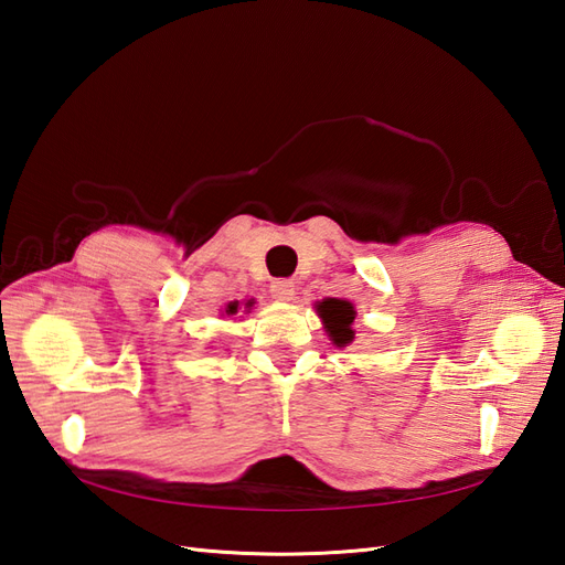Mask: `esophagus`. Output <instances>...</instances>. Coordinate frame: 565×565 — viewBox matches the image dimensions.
Segmentation results:
<instances>
[{"instance_id":"esophagus-1","label":"esophagus","mask_w":565,"mask_h":565,"mask_svg":"<svg viewBox=\"0 0 565 565\" xmlns=\"http://www.w3.org/2000/svg\"><path fill=\"white\" fill-rule=\"evenodd\" d=\"M270 297L276 301H292L295 299V282L292 280H273Z\"/></svg>"}]
</instances>
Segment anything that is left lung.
Listing matches in <instances>:
<instances>
[{
    "label": "left lung",
    "instance_id": "1",
    "mask_svg": "<svg viewBox=\"0 0 565 565\" xmlns=\"http://www.w3.org/2000/svg\"><path fill=\"white\" fill-rule=\"evenodd\" d=\"M318 316L322 318L324 330H328L330 339L334 341L337 347H347L353 341V318H355V309L353 303L344 301V299H324L318 303Z\"/></svg>",
    "mask_w": 565,
    "mask_h": 565
}]
</instances>
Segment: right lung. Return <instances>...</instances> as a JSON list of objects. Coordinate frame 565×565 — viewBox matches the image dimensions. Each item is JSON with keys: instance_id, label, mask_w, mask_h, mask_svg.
<instances>
[{"instance_id": "obj_1", "label": "right lung", "mask_w": 565, "mask_h": 565, "mask_svg": "<svg viewBox=\"0 0 565 565\" xmlns=\"http://www.w3.org/2000/svg\"><path fill=\"white\" fill-rule=\"evenodd\" d=\"M252 306H254V299H247V301H245V311H249ZM237 309H241V301H231V303L226 306V316H235Z\"/></svg>"}]
</instances>
